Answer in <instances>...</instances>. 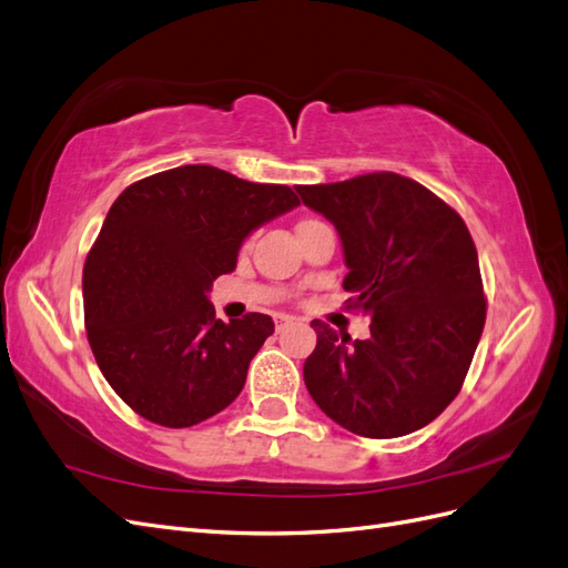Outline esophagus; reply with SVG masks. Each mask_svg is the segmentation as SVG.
<instances>
[{"label": "esophagus", "instance_id": "34e87169", "mask_svg": "<svg viewBox=\"0 0 568 568\" xmlns=\"http://www.w3.org/2000/svg\"><path fill=\"white\" fill-rule=\"evenodd\" d=\"M291 322H294V317H291V315H284V313L274 315V324H277V329H282L284 324H291Z\"/></svg>", "mask_w": 568, "mask_h": 568}]
</instances>
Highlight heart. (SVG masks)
Listing matches in <instances>:
<instances>
[{"label":"heart","mask_w":568,"mask_h":568,"mask_svg":"<svg viewBox=\"0 0 568 568\" xmlns=\"http://www.w3.org/2000/svg\"><path fill=\"white\" fill-rule=\"evenodd\" d=\"M315 225H322V222H317V220H303V222H298V232L307 230V227H315Z\"/></svg>","instance_id":"heart-1"}]
</instances>
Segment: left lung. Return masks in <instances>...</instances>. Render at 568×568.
Instances as JSON below:
<instances>
[{
	"label": "left lung",
	"mask_w": 568,
	"mask_h": 568,
	"mask_svg": "<svg viewBox=\"0 0 568 568\" xmlns=\"http://www.w3.org/2000/svg\"><path fill=\"white\" fill-rule=\"evenodd\" d=\"M296 192L336 227L348 307L372 320L365 341L313 320L307 390L357 436L417 432L455 400L484 334L486 298L467 225L434 192L395 173Z\"/></svg>",
	"instance_id": "1"
}]
</instances>
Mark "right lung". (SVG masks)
Returning a JSON list of instances; mask_svg holds the SVG:
<instances>
[{"label": "right lung", "mask_w": 568, "mask_h": 568, "mask_svg": "<svg viewBox=\"0 0 568 568\" xmlns=\"http://www.w3.org/2000/svg\"><path fill=\"white\" fill-rule=\"evenodd\" d=\"M298 203L284 184L213 165L165 170L115 199L82 270L84 326L101 374L136 415L184 428L242 393L274 322H222L209 291L257 227Z\"/></svg>", "instance_id": "obj_1"}]
</instances>
